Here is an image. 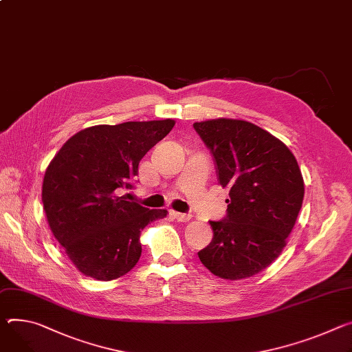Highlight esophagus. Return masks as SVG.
<instances>
[{
    "label": "esophagus",
    "instance_id": "obj_1",
    "mask_svg": "<svg viewBox=\"0 0 352 352\" xmlns=\"http://www.w3.org/2000/svg\"><path fill=\"white\" fill-rule=\"evenodd\" d=\"M173 216L178 220V221H188L190 219V214H186V213H179V212H173Z\"/></svg>",
    "mask_w": 352,
    "mask_h": 352
}]
</instances>
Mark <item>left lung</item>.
I'll return each mask as SVG.
<instances>
[{"label": "left lung", "instance_id": "1", "mask_svg": "<svg viewBox=\"0 0 352 352\" xmlns=\"http://www.w3.org/2000/svg\"><path fill=\"white\" fill-rule=\"evenodd\" d=\"M194 127L214 157L220 185L230 189L228 216L209 221L213 239L199 260L219 278H250L286 245L305 195L300 168L285 143L251 122L219 118Z\"/></svg>", "mask_w": 352, "mask_h": 352}]
</instances>
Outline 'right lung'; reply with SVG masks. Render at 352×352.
<instances>
[{
  "mask_svg": "<svg viewBox=\"0 0 352 352\" xmlns=\"http://www.w3.org/2000/svg\"><path fill=\"white\" fill-rule=\"evenodd\" d=\"M174 119L85 127L47 166L42 202L54 239L85 276L112 280L142 255L140 234L166 209H147L118 195L132 188L144 154L174 127Z\"/></svg>",
  "mask_w": 352,
  "mask_h": 352,
  "instance_id": "right-lung-1",
  "label": "right lung"
}]
</instances>
